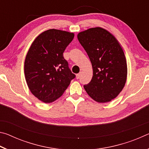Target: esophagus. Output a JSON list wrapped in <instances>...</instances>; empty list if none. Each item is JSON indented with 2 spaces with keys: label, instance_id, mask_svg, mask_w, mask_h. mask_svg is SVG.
<instances>
[{
  "label": "esophagus",
  "instance_id": "obj_1",
  "mask_svg": "<svg viewBox=\"0 0 149 149\" xmlns=\"http://www.w3.org/2000/svg\"><path fill=\"white\" fill-rule=\"evenodd\" d=\"M80 75H81V74H80V73H79V74H77L76 75V79H79V77H80Z\"/></svg>",
  "mask_w": 149,
  "mask_h": 149
}]
</instances>
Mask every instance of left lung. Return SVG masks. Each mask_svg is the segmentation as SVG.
Here are the masks:
<instances>
[{
	"label": "left lung",
	"instance_id": "left-lung-1",
	"mask_svg": "<svg viewBox=\"0 0 149 149\" xmlns=\"http://www.w3.org/2000/svg\"><path fill=\"white\" fill-rule=\"evenodd\" d=\"M77 39L89 57L93 71L91 81L84 89L95 101H111L122 91L127 79L122 48L114 35L99 27L79 33Z\"/></svg>",
	"mask_w": 149,
	"mask_h": 149
}]
</instances>
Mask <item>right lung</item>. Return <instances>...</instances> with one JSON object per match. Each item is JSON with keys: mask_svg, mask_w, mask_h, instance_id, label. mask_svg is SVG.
Masks as SVG:
<instances>
[{"mask_svg": "<svg viewBox=\"0 0 149 149\" xmlns=\"http://www.w3.org/2000/svg\"><path fill=\"white\" fill-rule=\"evenodd\" d=\"M74 34L51 29L33 42L24 63L25 77L30 91L45 103L61 97L75 75L63 56Z\"/></svg>", "mask_w": 149, "mask_h": 149, "instance_id": "add662e5", "label": "right lung"}]
</instances>
